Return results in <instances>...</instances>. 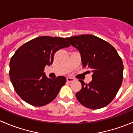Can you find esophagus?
Wrapping results in <instances>:
<instances>
[{
	"label": "esophagus",
	"instance_id": "1",
	"mask_svg": "<svg viewBox=\"0 0 133 133\" xmlns=\"http://www.w3.org/2000/svg\"><path fill=\"white\" fill-rule=\"evenodd\" d=\"M66 80H67V81L69 82H72V81H74L75 79L73 78H71V77H67Z\"/></svg>",
	"mask_w": 133,
	"mask_h": 133
}]
</instances>
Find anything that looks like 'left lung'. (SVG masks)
I'll return each instance as SVG.
<instances>
[{"mask_svg":"<svg viewBox=\"0 0 133 133\" xmlns=\"http://www.w3.org/2000/svg\"><path fill=\"white\" fill-rule=\"evenodd\" d=\"M79 51L83 67L91 71L88 84L80 80L82 89L76 93L79 102L86 108L98 109L108 105L116 96L123 80L122 60L112 45L92 35L66 38Z\"/></svg>","mask_w":133,"mask_h":133,"instance_id":"left-lung-1","label":"left lung"}]
</instances>
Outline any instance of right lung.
Listing matches in <instances>:
<instances>
[{"mask_svg": "<svg viewBox=\"0 0 133 133\" xmlns=\"http://www.w3.org/2000/svg\"><path fill=\"white\" fill-rule=\"evenodd\" d=\"M69 45L64 38L42 36L25 43L16 51L9 63V76L15 91L25 102L40 107L57 97L66 78H48L44 68L51 65L57 51Z\"/></svg>", "mask_w": 133, "mask_h": 133, "instance_id": "1", "label": "right lung"}]
</instances>
